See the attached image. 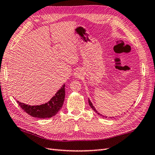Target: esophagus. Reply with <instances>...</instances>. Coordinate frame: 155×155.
Segmentation results:
<instances>
[{"instance_id":"esophagus-1","label":"esophagus","mask_w":155,"mask_h":155,"mask_svg":"<svg viewBox=\"0 0 155 155\" xmlns=\"http://www.w3.org/2000/svg\"><path fill=\"white\" fill-rule=\"evenodd\" d=\"M82 73H82V70L81 69H77L76 71L74 72V76L75 78H81L82 76Z\"/></svg>"}]
</instances>
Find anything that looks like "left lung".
<instances>
[{
  "instance_id": "obj_1",
  "label": "left lung",
  "mask_w": 155,
  "mask_h": 155,
  "mask_svg": "<svg viewBox=\"0 0 155 155\" xmlns=\"http://www.w3.org/2000/svg\"><path fill=\"white\" fill-rule=\"evenodd\" d=\"M88 103H89V105H90V106H91V107H92V109L93 110H94V111H96V112L97 113V114H98V115H100V116H102V117H107V116H102V114H100V113H98V111H97L96 109H95V107H94V106H93V104H92V103L91 102V100H90V99L88 98Z\"/></svg>"
}]
</instances>
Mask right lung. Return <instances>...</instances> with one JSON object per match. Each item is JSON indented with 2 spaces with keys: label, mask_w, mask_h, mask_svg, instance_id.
Wrapping results in <instances>:
<instances>
[{
  "label": "right lung",
  "mask_w": 155,
  "mask_h": 155,
  "mask_svg": "<svg viewBox=\"0 0 155 155\" xmlns=\"http://www.w3.org/2000/svg\"><path fill=\"white\" fill-rule=\"evenodd\" d=\"M64 86L65 84H64L49 102L41 105L30 106L18 100L17 102L21 109L32 117L44 119L51 117L55 116L63 106L65 96Z\"/></svg>",
  "instance_id": "right-lung-1"
}]
</instances>
